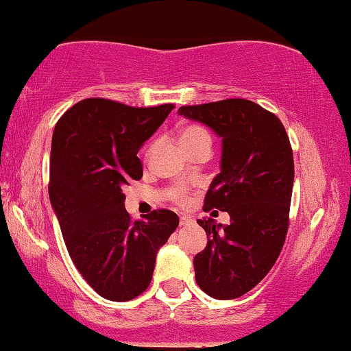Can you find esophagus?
Listing matches in <instances>:
<instances>
[{
	"label": "esophagus",
	"mask_w": 351,
	"mask_h": 351,
	"mask_svg": "<svg viewBox=\"0 0 351 351\" xmlns=\"http://www.w3.org/2000/svg\"><path fill=\"white\" fill-rule=\"evenodd\" d=\"M193 222V219L191 217H188V216H182L180 217V227H186V226H189V223Z\"/></svg>",
	"instance_id": "esophagus-1"
}]
</instances>
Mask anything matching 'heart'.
<instances>
[{"mask_svg": "<svg viewBox=\"0 0 351 351\" xmlns=\"http://www.w3.org/2000/svg\"><path fill=\"white\" fill-rule=\"evenodd\" d=\"M202 138H210L205 129L200 128V125H188V128L183 129L182 134H180V145L183 147H188V146L194 145V143H197L199 140H202ZM152 146L154 145L147 146L146 155L151 154ZM169 197L177 204H185L186 199H188V188L182 186V185H177L174 188H171L169 189Z\"/></svg>", "mask_w": 351, "mask_h": 351, "instance_id": "1", "label": "heart"}]
</instances>
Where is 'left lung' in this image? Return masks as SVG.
<instances>
[{
    "label": "left lung",
    "mask_w": 351,
    "mask_h": 351,
    "mask_svg": "<svg viewBox=\"0 0 351 351\" xmlns=\"http://www.w3.org/2000/svg\"><path fill=\"white\" fill-rule=\"evenodd\" d=\"M179 113L222 136L221 172L204 211H227L230 223L197 221L208 243L194 256V271L205 294L230 300L254 289L283 249L294 183L289 136L277 114L241 97L183 106Z\"/></svg>",
    "instance_id": "left-lung-1"
}]
</instances>
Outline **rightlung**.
<instances>
[{
	"instance_id": "obj_1",
	"label": "right lung",
	"mask_w": 351,
	"mask_h": 351,
	"mask_svg": "<svg viewBox=\"0 0 351 351\" xmlns=\"http://www.w3.org/2000/svg\"><path fill=\"white\" fill-rule=\"evenodd\" d=\"M172 108L88 97L68 108L54 128L51 205L74 266L107 300L128 302L147 289L157 252L179 226L174 211L165 208L134 221L123 193L143 177L136 154Z\"/></svg>"
}]
</instances>
